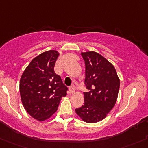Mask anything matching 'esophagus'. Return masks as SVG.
<instances>
[{
    "label": "esophagus",
    "instance_id": "34e87169",
    "mask_svg": "<svg viewBox=\"0 0 148 148\" xmlns=\"http://www.w3.org/2000/svg\"><path fill=\"white\" fill-rule=\"evenodd\" d=\"M74 92H75V88H74V87H71V88H69V93H74Z\"/></svg>",
    "mask_w": 148,
    "mask_h": 148
}]
</instances>
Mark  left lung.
Masks as SVG:
<instances>
[{
  "instance_id": "obj_1",
  "label": "left lung",
  "mask_w": 148,
  "mask_h": 148,
  "mask_svg": "<svg viewBox=\"0 0 148 148\" xmlns=\"http://www.w3.org/2000/svg\"><path fill=\"white\" fill-rule=\"evenodd\" d=\"M85 64L84 105L75 112L86 123H97L107 117L115 105L120 79L114 66L93 51L81 53Z\"/></svg>"
}]
</instances>
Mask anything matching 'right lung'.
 Returning <instances> with one entry per match:
<instances>
[{
  "mask_svg": "<svg viewBox=\"0 0 148 148\" xmlns=\"http://www.w3.org/2000/svg\"><path fill=\"white\" fill-rule=\"evenodd\" d=\"M59 53L49 50L34 58L20 82V93L25 110L34 119L44 121L57 111L68 88L54 71Z\"/></svg>",
  "mask_w": 148,
  "mask_h": 148,
  "instance_id": "1",
  "label": "right lung"
}]
</instances>
